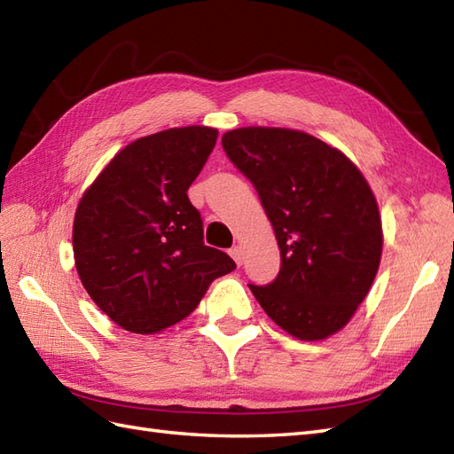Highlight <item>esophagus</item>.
Returning a JSON list of instances; mask_svg holds the SVG:
<instances>
[{
    "label": "esophagus",
    "mask_w": 454,
    "mask_h": 454,
    "mask_svg": "<svg viewBox=\"0 0 454 454\" xmlns=\"http://www.w3.org/2000/svg\"><path fill=\"white\" fill-rule=\"evenodd\" d=\"M228 253H230V257L236 261V264H241V247L239 246H234Z\"/></svg>",
    "instance_id": "obj_1"
}]
</instances>
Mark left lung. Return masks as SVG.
<instances>
[{"label":"left lung","mask_w":454,"mask_h":454,"mask_svg":"<svg viewBox=\"0 0 454 454\" xmlns=\"http://www.w3.org/2000/svg\"><path fill=\"white\" fill-rule=\"evenodd\" d=\"M223 147L257 190L280 247V272L249 284L278 326L303 341L351 320L381 259L376 197L341 151L289 128L226 132Z\"/></svg>","instance_id":"left-lung-1"}]
</instances>
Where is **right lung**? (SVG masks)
<instances>
[{
  "instance_id": "1",
  "label": "right lung",
  "mask_w": 454,
  "mask_h": 454,
  "mask_svg": "<svg viewBox=\"0 0 454 454\" xmlns=\"http://www.w3.org/2000/svg\"><path fill=\"white\" fill-rule=\"evenodd\" d=\"M208 126L170 128L113 157L80 200L73 247L88 295L121 328L155 333L184 320L236 269L203 243L188 190L216 144Z\"/></svg>"
}]
</instances>
